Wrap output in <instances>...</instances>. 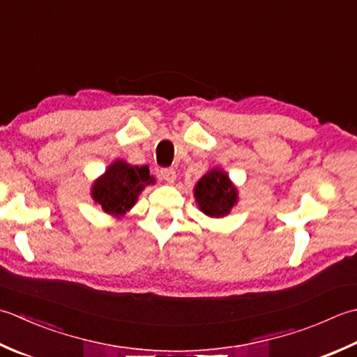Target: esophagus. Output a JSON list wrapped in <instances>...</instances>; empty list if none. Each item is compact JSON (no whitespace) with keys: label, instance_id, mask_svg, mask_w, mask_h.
I'll return each mask as SVG.
<instances>
[{"label":"esophagus","instance_id":"obj_1","mask_svg":"<svg viewBox=\"0 0 357 357\" xmlns=\"http://www.w3.org/2000/svg\"><path fill=\"white\" fill-rule=\"evenodd\" d=\"M160 176H162V178L165 181H168V183H174V180H176L177 174L172 168H163V169H160Z\"/></svg>","mask_w":357,"mask_h":357}]
</instances>
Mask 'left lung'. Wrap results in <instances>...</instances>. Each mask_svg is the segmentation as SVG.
Returning <instances> with one entry per match:
<instances>
[{
  "instance_id": "8db88e82",
  "label": "left lung",
  "mask_w": 357,
  "mask_h": 357,
  "mask_svg": "<svg viewBox=\"0 0 357 357\" xmlns=\"http://www.w3.org/2000/svg\"><path fill=\"white\" fill-rule=\"evenodd\" d=\"M194 195L200 209L211 217L227 215L237 202L236 188L227 174L219 169H213L200 178Z\"/></svg>"
}]
</instances>
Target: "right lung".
<instances>
[{
  "instance_id": "add662e5",
  "label": "right lung",
  "mask_w": 357,
  "mask_h": 357,
  "mask_svg": "<svg viewBox=\"0 0 357 357\" xmlns=\"http://www.w3.org/2000/svg\"><path fill=\"white\" fill-rule=\"evenodd\" d=\"M154 183L148 166H130L126 162H115L92 188V197L106 213L121 214L132 208L143 188Z\"/></svg>"
}]
</instances>
